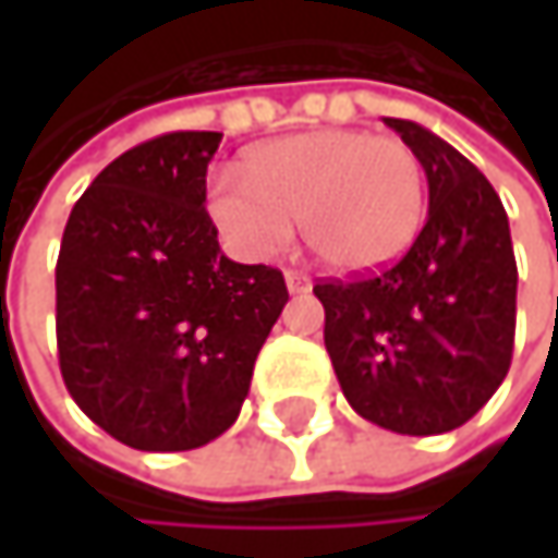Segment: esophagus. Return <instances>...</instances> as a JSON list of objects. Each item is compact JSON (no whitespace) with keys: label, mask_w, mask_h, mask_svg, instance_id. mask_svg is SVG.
Returning a JSON list of instances; mask_svg holds the SVG:
<instances>
[{"label":"esophagus","mask_w":558,"mask_h":558,"mask_svg":"<svg viewBox=\"0 0 558 558\" xmlns=\"http://www.w3.org/2000/svg\"><path fill=\"white\" fill-rule=\"evenodd\" d=\"M283 280H287V290H290V293H306V290L313 287V280L306 278V275H300V271H287Z\"/></svg>","instance_id":"esophagus-1"}]
</instances>
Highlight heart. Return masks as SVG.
<instances>
[{"label":"heart","mask_w":558,"mask_h":558,"mask_svg":"<svg viewBox=\"0 0 558 558\" xmlns=\"http://www.w3.org/2000/svg\"><path fill=\"white\" fill-rule=\"evenodd\" d=\"M242 180H216L209 219L242 258H271L300 216L303 242L336 271L362 275L407 255L426 216L420 155L359 129L268 142L242 161Z\"/></svg>","instance_id":"1"}]
</instances>
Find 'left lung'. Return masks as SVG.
Listing matches in <instances>:
<instances>
[{"instance_id": "left-lung-1", "label": "left lung", "mask_w": 558, "mask_h": 558, "mask_svg": "<svg viewBox=\"0 0 558 558\" xmlns=\"http://www.w3.org/2000/svg\"><path fill=\"white\" fill-rule=\"evenodd\" d=\"M426 170L429 213L381 275L319 280L326 352L352 410L403 436H439L501 388L513 352L517 262L501 196L449 142L385 119Z\"/></svg>"}]
</instances>
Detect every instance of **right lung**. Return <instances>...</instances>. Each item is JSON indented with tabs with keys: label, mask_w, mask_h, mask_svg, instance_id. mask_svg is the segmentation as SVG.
Segmentation results:
<instances>
[{
	"label": "right lung",
	"mask_w": 558,
	"mask_h": 558,
	"mask_svg": "<svg viewBox=\"0 0 558 558\" xmlns=\"http://www.w3.org/2000/svg\"><path fill=\"white\" fill-rule=\"evenodd\" d=\"M219 132H170L102 170L57 258L60 375L80 410L142 452L222 436L287 303L278 268L222 255L206 213Z\"/></svg>",
	"instance_id": "right-lung-1"
}]
</instances>
